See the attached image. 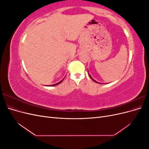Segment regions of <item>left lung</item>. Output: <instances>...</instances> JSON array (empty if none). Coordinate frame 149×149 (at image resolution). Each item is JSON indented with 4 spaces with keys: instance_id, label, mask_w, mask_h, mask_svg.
Instances as JSON below:
<instances>
[{
    "instance_id": "8db88e82",
    "label": "left lung",
    "mask_w": 149,
    "mask_h": 149,
    "mask_svg": "<svg viewBox=\"0 0 149 149\" xmlns=\"http://www.w3.org/2000/svg\"><path fill=\"white\" fill-rule=\"evenodd\" d=\"M89 76H90V78H91L92 79V80L93 81H94V82H96V83H97V82L96 81H95V80H94V79H93V78H92V77H91V76H90V75H89Z\"/></svg>"
}]
</instances>
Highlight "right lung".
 Masks as SVG:
<instances>
[{"label":"right lung","mask_w":149,"mask_h":149,"mask_svg":"<svg viewBox=\"0 0 149 149\" xmlns=\"http://www.w3.org/2000/svg\"><path fill=\"white\" fill-rule=\"evenodd\" d=\"M63 81V80H61V81H60L59 82V83H56V84H53V85H51V86H56V85H58V84H59L60 83H61V82Z\"/></svg>","instance_id":"add662e5"}]
</instances>
